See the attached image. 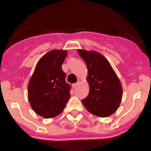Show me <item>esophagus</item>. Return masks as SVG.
I'll list each match as a JSON object with an SVG mask.
<instances>
[{"label": "esophagus", "mask_w": 151, "mask_h": 151, "mask_svg": "<svg viewBox=\"0 0 151 151\" xmlns=\"http://www.w3.org/2000/svg\"><path fill=\"white\" fill-rule=\"evenodd\" d=\"M79 81H78V82H77V83H75V84H72V86H73V87L74 88H77V86L79 85Z\"/></svg>", "instance_id": "obj_1"}]
</instances>
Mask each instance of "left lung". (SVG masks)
<instances>
[{"instance_id":"8db88e82","label":"left lung","mask_w":151,"mask_h":151,"mask_svg":"<svg viewBox=\"0 0 151 151\" xmlns=\"http://www.w3.org/2000/svg\"><path fill=\"white\" fill-rule=\"evenodd\" d=\"M88 69L89 92L81 100L91 114L107 117L119 108L123 95L122 86L108 60L95 51L78 50Z\"/></svg>"}]
</instances>
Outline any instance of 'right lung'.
Instances as JSON below:
<instances>
[{
    "label": "right lung",
    "instance_id": "1",
    "mask_svg": "<svg viewBox=\"0 0 151 151\" xmlns=\"http://www.w3.org/2000/svg\"><path fill=\"white\" fill-rule=\"evenodd\" d=\"M66 50H55L37 62L27 86L28 100L36 114L45 119L61 114L70 98V85L65 81L62 65Z\"/></svg>",
    "mask_w": 151,
    "mask_h": 151
}]
</instances>
